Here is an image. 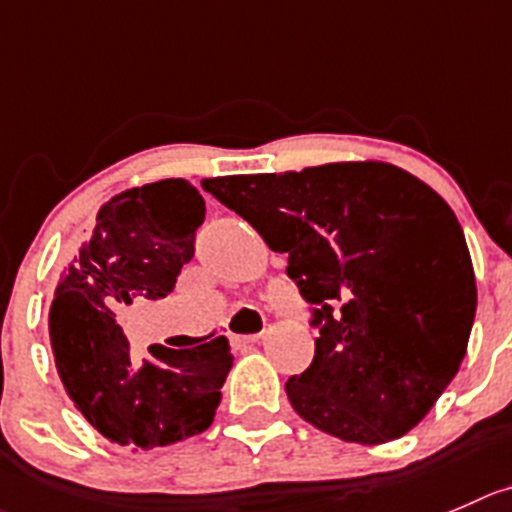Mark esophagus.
Here are the masks:
<instances>
[{"mask_svg":"<svg viewBox=\"0 0 512 512\" xmlns=\"http://www.w3.org/2000/svg\"><path fill=\"white\" fill-rule=\"evenodd\" d=\"M259 342H261V334H243V337L233 334L231 337L233 347H248V344H259Z\"/></svg>","mask_w":512,"mask_h":512,"instance_id":"obj_1","label":"esophagus"}]
</instances>
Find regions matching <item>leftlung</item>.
I'll return each mask as SVG.
<instances>
[{
	"label": "left lung",
	"mask_w": 512,
	"mask_h": 512,
	"mask_svg": "<svg viewBox=\"0 0 512 512\" xmlns=\"http://www.w3.org/2000/svg\"><path fill=\"white\" fill-rule=\"evenodd\" d=\"M203 188L289 256L319 329L286 382L309 425L379 445L410 432L460 369L478 289L452 208L377 160L206 178Z\"/></svg>",
	"instance_id": "left-lung-1"
}]
</instances>
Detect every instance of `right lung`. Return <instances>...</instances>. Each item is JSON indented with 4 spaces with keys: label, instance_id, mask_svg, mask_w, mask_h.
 Masks as SVG:
<instances>
[{
    "label": "right lung",
    "instance_id": "add662e5",
    "mask_svg": "<svg viewBox=\"0 0 512 512\" xmlns=\"http://www.w3.org/2000/svg\"><path fill=\"white\" fill-rule=\"evenodd\" d=\"M206 218L198 188L158 180L110 198L92 238L57 284L50 342L57 374L87 422L115 445H173L208 430L231 372V347L216 337L193 349L150 347L135 362L115 309L163 299L196 253Z\"/></svg>",
    "mask_w": 512,
    "mask_h": 512
}]
</instances>
